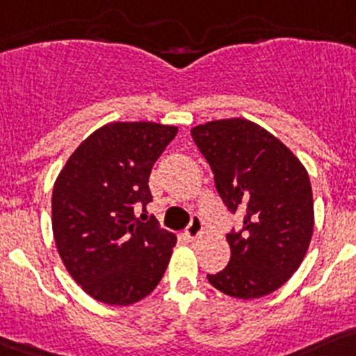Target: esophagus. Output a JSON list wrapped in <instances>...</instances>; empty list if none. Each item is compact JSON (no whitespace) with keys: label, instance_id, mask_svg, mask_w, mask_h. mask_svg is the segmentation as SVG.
I'll list each match as a JSON object with an SVG mask.
<instances>
[{"label":"esophagus","instance_id":"1","mask_svg":"<svg viewBox=\"0 0 356 356\" xmlns=\"http://www.w3.org/2000/svg\"><path fill=\"white\" fill-rule=\"evenodd\" d=\"M200 233H202V220H200L197 215L191 216L190 224H188L186 227V236L190 238V240H195Z\"/></svg>","mask_w":356,"mask_h":356}]
</instances>
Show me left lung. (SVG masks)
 Segmentation results:
<instances>
[{
  "label": "left lung",
  "instance_id": "left-lung-1",
  "mask_svg": "<svg viewBox=\"0 0 356 356\" xmlns=\"http://www.w3.org/2000/svg\"><path fill=\"white\" fill-rule=\"evenodd\" d=\"M229 213L243 211L231 229V259L208 274L216 290L238 299L264 298L298 270L314 233L310 177L299 159L249 120L208 122L191 129Z\"/></svg>",
  "mask_w": 356,
  "mask_h": 356
}]
</instances>
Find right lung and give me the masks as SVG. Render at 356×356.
I'll use <instances>...</instances> for the list:
<instances>
[{"label":"right lung","mask_w":356,"mask_h":356,"mask_svg":"<svg viewBox=\"0 0 356 356\" xmlns=\"http://www.w3.org/2000/svg\"><path fill=\"white\" fill-rule=\"evenodd\" d=\"M175 134L177 127L152 122L104 125L79 145L55 181L57 251L97 301L138 302L165 274L177 236L161 229L156 216L141 222L136 211L152 202L148 177Z\"/></svg>","instance_id":"add662e5"}]
</instances>
